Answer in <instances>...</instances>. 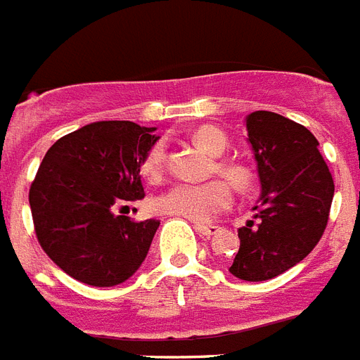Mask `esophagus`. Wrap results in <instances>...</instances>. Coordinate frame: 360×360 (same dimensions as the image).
Instances as JSON below:
<instances>
[{"instance_id":"obj_1","label":"esophagus","mask_w":360,"mask_h":360,"mask_svg":"<svg viewBox=\"0 0 360 360\" xmlns=\"http://www.w3.org/2000/svg\"><path fill=\"white\" fill-rule=\"evenodd\" d=\"M195 230H197L200 236H214L219 232V226L217 225H204V223H195Z\"/></svg>"}]
</instances>
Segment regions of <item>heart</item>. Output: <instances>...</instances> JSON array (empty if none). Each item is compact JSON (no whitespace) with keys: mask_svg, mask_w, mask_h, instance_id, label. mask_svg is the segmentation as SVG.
I'll list each match as a JSON object with an SVG mask.
<instances>
[{"mask_svg":"<svg viewBox=\"0 0 360 360\" xmlns=\"http://www.w3.org/2000/svg\"><path fill=\"white\" fill-rule=\"evenodd\" d=\"M193 141L208 152L210 156L215 158L223 156L229 146L226 135L215 126H200L193 134ZM163 163H165V143L156 141L143 160V174L148 180H158L162 176ZM217 171L238 186H247L251 180L249 171L238 163L219 162ZM230 204H232V189L223 180H212L206 184H174L156 198V208L160 212L195 223H208L215 215L225 212Z\"/></svg>","mask_w":360,"mask_h":360,"instance_id":"obj_1","label":"heart"}]
</instances>
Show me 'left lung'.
I'll return each mask as SVG.
<instances>
[{
    "instance_id": "1",
    "label": "left lung",
    "mask_w": 360,
    "mask_h": 360,
    "mask_svg": "<svg viewBox=\"0 0 360 360\" xmlns=\"http://www.w3.org/2000/svg\"><path fill=\"white\" fill-rule=\"evenodd\" d=\"M262 197L255 219L238 230L240 251L229 271L267 281L303 260L326 232L335 182L304 126L271 111L247 117Z\"/></svg>"
}]
</instances>
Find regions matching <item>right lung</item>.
Instances as JSON below:
<instances>
[{"label":"right lung","mask_w":360,"mask_h":360,"mask_svg":"<svg viewBox=\"0 0 360 360\" xmlns=\"http://www.w3.org/2000/svg\"><path fill=\"white\" fill-rule=\"evenodd\" d=\"M130 120L93 122L56 141L30 188L40 247L66 275L115 286L145 260L160 221H134L117 209L145 197L141 167L158 141Z\"/></svg>","instance_id":"1"}]
</instances>
